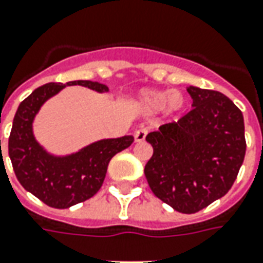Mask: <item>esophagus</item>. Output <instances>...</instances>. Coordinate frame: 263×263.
<instances>
[{"label": "esophagus", "instance_id": "34e87169", "mask_svg": "<svg viewBox=\"0 0 263 263\" xmlns=\"http://www.w3.org/2000/svg\"><path fill=\"white\" fill-rule=\"evenodd\" d=\"M146 129L145 128H141L135 132V142H144L145 138H146Z\"/></svg>", "mask_w": 263, "mask_h": 263}]
</instances>
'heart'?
<instances>
[{
    "instance_id": "obj_1",
    "label": "heart",
    "mask_w": 263,
    "mask_h": 263,
    "mask_svg": "<svg viewBox=\"0 0 263 263\" xmlns=\"http://www.w3.org/2000/svg\"><path fill=\"white\" fill-rule=\"evenodd\" d=\"M141 104L146 111L154 112L165 108L166 112H179L185 106V97L179 91H152L146 89L141 93Z\"/></svg>"
}]
</instances>
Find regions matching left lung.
Here are the masks:
<instances>
[{
    "label": "left lung",
    "instance_id": "left-lung-1",
    "mask_svg": "<svg viewBox=\"0 0 263 263\" xmlns=\"http://www.w3.org/2000/svg\"><path fill=\"white\" fill-rule=\"evenodd\" d=\"M192 109L149 132L145 165L151 191L182 214H195L234 185L247 151L240 109L223 93L189 87Z\"/></svg>",
    "mask_w": 263,
    "mask_h": 263
}]
</instances>
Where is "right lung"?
I'll use <instances>...</instances> for the list:
<instances>
[{
    "instance_id": "add662e5",
    "label": "right lung",
    "mask_w": 263,
    "mask_h": 263,
    "mask_svg": "<svg viewBox=\"0 0 263 263\" xmlns=\"http://www.w3.org/2000/svg\"><path fill=\"white\" fill-rule=\"evenodd\" d=\"M67 85H82L97 92L108 87L92 81L49 82L36 88L16 109L10 139V154L16 179L45 205L69 208L93 196L105 179L111 158L134 142V137L101 139L67 157H54L38 144L32 134V121L45 101Z\"/></svg>"
}]
</instances>
